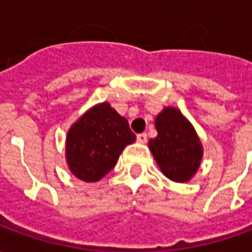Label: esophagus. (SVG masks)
<instances>
[{
  "label": "esophagus",
  "instance_id": "34e87169",
  "mask_svg": "<svg viewBox=\"0 0 252 252\" xmlns=\"http://www.w3.org/2000/svg\"><path fill=\"white\" fill-rule=\"evenodd\" d=\"M137 142L139 143L147 142V135H146V133H139V135H137Z\"/></svg>",
  "mask_w": 252,
  "mask_h": 252
}]
</instances>
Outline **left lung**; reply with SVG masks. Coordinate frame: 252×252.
Returning a JSON list of instances; mask_svg holds the SVG:
<instances>
[{
  "label": "left lung",
  "mask_w": 252,
  "mask_h": 252,
  "mask_svg": "<svg viewBox=\"0 0 252 252\" xmlns=\"http://www.w3.org/2000/svg\"><path fill=\"white\" fill-rule=\"evenodd\" d=\"M158 136L148 148L164 177L174 182H189L200 167L204 148L194 126L180 109L166 106L155 117Z\"/></svg>",
  "instance_id": "obj_1"
}]
</instances>
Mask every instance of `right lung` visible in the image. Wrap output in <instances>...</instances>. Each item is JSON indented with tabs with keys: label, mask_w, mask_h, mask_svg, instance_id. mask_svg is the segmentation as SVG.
<instances>
[{
	"label": "right lung",
	"mask_w": 252,
	"mask_h": 252,
	"mask_svg": "<svg viewBox=\"0 0 252 252\" xmlns=\"http://www.w3.org/2000/svg\"><path fill=\"white\" fill-rule=\"evenodd\" d=\"M135 140L128 120L109 102L94 105L67 132L68 170L83 182H97L115 167L123 150Z\"/></svg>",
	"instance_id": "add662e5"
}]
</instances>
